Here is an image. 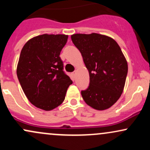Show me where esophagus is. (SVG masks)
Here are the masks:
<instances>
[{"instance_id": "1", "label": "esophagus", "mask_w": 150, "mask_h": 150, "mask_svg": "<svg viewBox=\"0 0 150 150\" xmlns=\"http://www.w3.org/2000/svg\"><path fill=\"white\" fill-rule=\"evenodd\" d=\"M72 75H73V77H74V78H75V75H76V71L73 72V73H72Z\"/></svg>"}]
</instances>
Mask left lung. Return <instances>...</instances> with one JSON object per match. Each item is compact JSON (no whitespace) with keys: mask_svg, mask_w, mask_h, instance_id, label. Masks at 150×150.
I'll list each match as a JSON object with an SVG mask.
<instances>
[{"mask_svg":"<svg viewBox=\"0 0 150 150\" xmlns=\"http://www.w3.org/2000/svg\"><path fill=\"white\" fill-rule=\"evenodd\" d=\"M72 42L82 54L89 74V85L81 94L94 109H107L123 93L128 63L120 46L112 38L97 33L75 34Z\"/></svg>","mask_w":150,"mask_h":150,"instance_id":"8db88e82","label":"left lung"}]
</instances>
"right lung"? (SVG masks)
Masks as SVG:
<instances>
[{
  "label": "right lung",
  "instance_id": "obj_1",
  "mask_svg": "<svg viewBox=\"0 0 150 150\" xmlns=\"http://www.w3.org/2000/svg\"><path fill=\"white\" fill-rule=\"evenodd\" d=\"M65 34L39 35L22 48L17 75L28 100L36 107L51 111L64 101L73 83L63 71L60 53L68 40Z\"/></svg>",
  "mask_w": 150,
  "mask_h": 150
}]
</instances>
